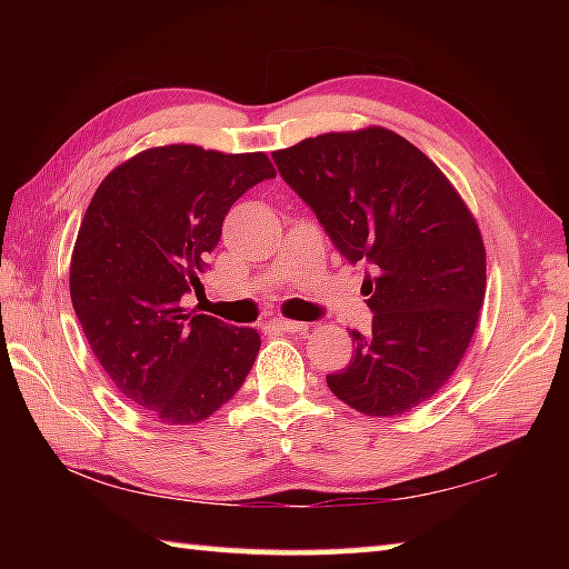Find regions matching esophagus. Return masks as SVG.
<instances>
[{
  "mask_svg": "<svg viewBox=\"0 0 569 569\" xmlns=\"http://www.w3.org/2000/svg\"><path fill=\"white\" fill-rule=\"evenodd\" d=\"M273 326L278 331H286V333H298V331H306L303 321H291V319H273Z\"/></svg>",
  "mask_w": 569,
  "mask_h": 569,
  "instance_id": "esophagus-1",
  "label": "esophagus"
}]
</instances>
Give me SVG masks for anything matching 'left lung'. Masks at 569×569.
I'll list each match as a JSON object with an SVG mask.
<instances>
[{"label": "left lung", "mask_w": 569, "mask_h": 569, "mask_svg": "<svg viewBox=\"0 0 569 569\" xmlns=\"http://www.w3.org/2000/svg\"><path fill=\"white\" fill-rule=\"evenodd\" d=\"M273 160L363 281L371 333L326 383L351 409L397 417L429 401L457 371L487 291L475 216L449 178L393 130L306 138Z\"/></svg>", "instance_id": "1"}]
</instances>
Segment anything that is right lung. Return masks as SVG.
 Instances as JSON below:
<instances>
[{"label":"right lung","mask_w":569,"mask_h":569,"mask_svg":"<svg viewBox=\"0 0 569 569\" xmlns=\"http://www.w3.org/2000/svg\"><path fill=\"white\" fill-rule=\"evenodd\" d=\"M276 170L266 152L142 150L104 176L82 218L70 296L94 359L124 399L162 423H196L243 387L261 336L190 316L188 291L230 206Z\"/></svg>","instance_id":"right-lung-1"}]
</instances>
